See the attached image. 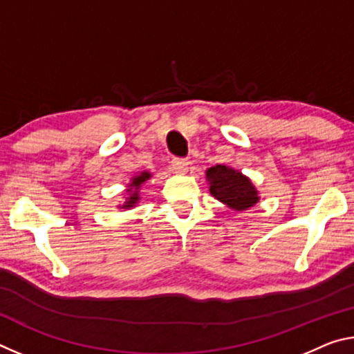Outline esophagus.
<instances>
[{"label": "esophagus", "mask_w": 354, "mask_h": 354, "mask_svg": "<svg viewBox=\"0 0 354 354\" xmlns=\"http://www.w3.org/2000/svg\"><path fill=\"white\" fill-rule=\"evenodd\" d=\"M171 169L175 173H187L189 162L185 159H173L171 160Z\"/></svg>", "instance_id": "1"}]
</instances>
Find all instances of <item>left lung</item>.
<instances>
[{
  "mask_svg": "<svg viewBox=\"0 0 354 354\" xmlns=\"http://www.w3.org/2000/svg\"><path fill=\"white\" fill-rule=\"evenodd\" d=\"M206 179L214 198L237 212L247 211L261 200L259 192L251 179L232 167L221 164L211 167L206 170Z\"/></svg>",
  "mask_w": 354,
  "mask_h": 354,
  "instance_id": "8db88e82",
  "label": "left lung"
}]
</instances>
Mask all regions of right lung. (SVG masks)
Returning <instances> with one entry per match:
<instances>
[{
	"mask_svg": "<svg viewBox=\"0 0 354 354\" xmlns=\"http://www.w3.org/2000/svg\"><path fill=\"white\" fill-rule=\"evenodd\" d=\"M151 171H140L137 173L136 176L131 178L129 184L127 185V196H124V201L122 205H118V209H133L137 205H139L140 201V190H142V185L145 184L149 178H151Z\"/></svg>",
	"mask_w": 354,
	"mask_h": 354,
	"instance_id": "right-lung-1",
	"label": "right lung"
}]
</instances>
